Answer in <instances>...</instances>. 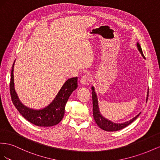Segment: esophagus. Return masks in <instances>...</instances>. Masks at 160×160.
I'll return each instance as SVG.
<instances>
[{"label":"esophagus","mask_w":160,"mask_h":160,"mask_svg":"<svg viewBox=\"0 0 160 160\" xmlns=\"http://www.w3.org/2000/svg\"><path fill=\"white\" fill-rule=\"evenodd\" d=\"M90 80V76L89 74H86L84 75L80 80V82L83 85H88V82Z\"/></svg>","instance_id":"obj_1"}]
</instances>
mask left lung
<instances>
[{"mask_svg":"<svg viewBox=\"0 0 160 160\" xmlns=\"http://www.w3.org/2000/svg\"><path fill=\"white\" fill-rule=\"evenodd\" d=\"M137 46H138V50L141 53V54L142 55V56L145 58V56H144V55L142 52V49H141V48L139 43H137ZM92 105H93V117L94 118V121L100 128H101L102 129H103L104 131H117L121 130L123 128H125V127L130 125L131 122H133L141 114V112L139 113L138 115L132 118V119H131L130 121H128L123 122V123H115V122H113L111 121H109V120L107 119V118L103 117L102 115L100 112L99 108H98V104L97 96V94H96V92H95L94 88L93 87V86L92 87ZM148 94H149V91L148 92V97H147V99H146V101H148V96H149Z\"/></svg>","mask_w":160,"mask_h":160,"instance_id":"obj_1","label":"left lung"}]
</instances>
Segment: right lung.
<instances>
[{
  "label": "right lung",
  "mask_w": 160,
  "mask_h": 160,
  "mask_svg": "<svg viewBox=\"0 0 160 160\" xmlns=\"http://www.w3.org/2000/svg\"><path fill=\"white\" fill-rule=\"evenodd\" d=\"M14 64L11 74L10 92L13 104L21 115L30 122L39 127H51L60 122L65 112V107L68 98L78 87V78L68 79L62 86L56 98L49 105L40 110H34L23 105L19 100L14 86Z\"/></svg>",
  "instance_id": "1"
}]
</instances>
